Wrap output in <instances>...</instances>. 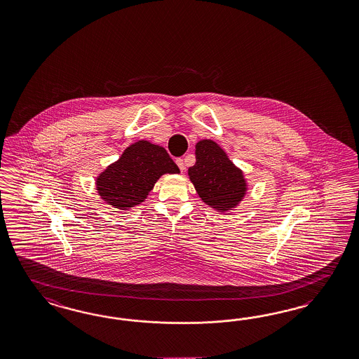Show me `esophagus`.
I'll return each instance as SVG.
<instances>
[{"instance_id":"1","label":"esophagus","mask_w":359,"mask_h":359,"mask_svg":"<svg viewBox=\"0 0 359 359\" xmlns=\"http://www.w3.org/2000/svg\"><path fill=\"white\" fill-rule=\"evenodd\" d=\"M175 163H177V165H178V168H180V169H181V172H184V160H182V158H178V160H177V161H175Z\"/></svg>"}]
</instances>
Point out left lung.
Here are the masks:
<instances>
[{
  "instance_id": "obj_1",
  "label": "left lung",
  "mask_w": 359,
  "mask_h": 359,
  "mask_svg": "<svg viewBox=\"0 0 359 359\" xmlns=\"http://www.w3.org/2000/svg\"><path fill=\"white\" fill-rule=\"evenodd\" d=\"M195 160L187 175L202 202L217 212H231L249 190L244 172L211 139H202L195 144Z\"/></svg>"
}]
</instances>
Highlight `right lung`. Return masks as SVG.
Masks as SVG:
<instances>
[{
	"mask_svg": "<svg viewBox=\"0 0 359 359\" xmlns=\"http://www.w3.org/2000/svg\"><path fill=\"white\" fill-rule=\"evenodd\" d=\"M178 173L164 147L137 140L97 175L95 190L104 203L128 211L143 203L161 175Z\"/></svg>",
	"mask_w": 359,
	"mask_h": 359,
	"instance_id": "obj_1",
	"label": "right lung"
}]
</instances>
